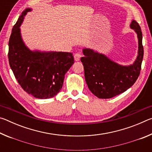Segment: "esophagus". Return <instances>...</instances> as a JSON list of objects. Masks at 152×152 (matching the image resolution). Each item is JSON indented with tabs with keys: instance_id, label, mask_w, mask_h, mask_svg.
Returning a JSON list of instances; mask_svg holds the SVG:
<instances>
[{
	"instance_id": "esophagus-1",
	"label": "esophagus",
	"mask_w": 152,
	"mask_h": 152,
	"mask_svg": "<svg viewBox=\"0 0 152 152\" xmlns=\"http://www.w3.org/2000/svg\"><path fill=\"white\" fill-rule=\"evenodd\" d=\"M74 60H75V61H78L80 60V59L81 55L80 54V53H75L74 56Z\"/></svg>"
}]
</instances>
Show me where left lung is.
Segmentation results:
<instances>
[{"instance_id": "8db88e82", "label": "left lung", "mask_w": 152, "mask_h": 152, "mask_svg": "<svg viewBox=\"0 0 152 152\" xmlns=\"http://www.w3.org/2000/svg\"><path fill=\"white\" fill-rule=\"evenodd\" d=\"M138 37V55L132 65L121 66L106 56L91 49L83 50L84 76L88 88L99 99H110L123 93L133 85L140 76L143 58L142 32L136 20L130 25Z\"/></svg>"}]
</instances>
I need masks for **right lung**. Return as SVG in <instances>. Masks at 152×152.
<instances>
[{
    "instance_id": "right-lung-1",
    "label": "right lung",
    "mask_w": 152,
    "mask_h": 152,
    "mask_svg": "<svg viewBox=\"0 0 152 152\" xmlns=\"http://www.w3.org/2000/svg\"><path fill=\"white\" fill-rule=\"evenodd\" d=\"M31 9H26L12 27L8 58L15 78L28 94L40 99L55 96L62 88L64 77L74 63L70 52L32 51L23 42L20 25Z\"/></svg>"
}]
</instances>
